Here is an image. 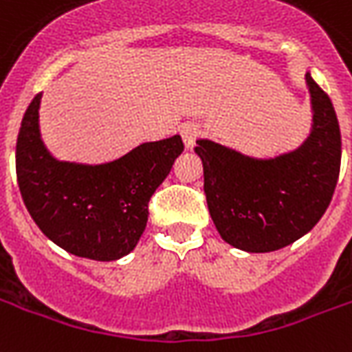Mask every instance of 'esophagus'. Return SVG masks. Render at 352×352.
Wrapping results in <instances>:
<instances>
[{
    "label": "esophagus",
    "mask_w": 352,
    "mask_h": 352,
    "mask_svg": "<svg viewBox=\"0 0 352 352\" xmlns=\"http://www.w3.org/2000/svg\"><path fill=\"white\" fill-rule=\"evenodd\" d=\"M181 136H183L186 149H192L196 145L197 138L201 136V126L197 123H184L181 126Z\"/></svg>",
    "instance_id": "34e87169"
}]
</instances>
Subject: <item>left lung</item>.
<instances>
[{
	"label": "left lung",
	"mask_w": 352,
	"mask_h": 352,
	"mask_svg": "<svg viewBox=\"0 0 352 352\" xmlns=\"http://www.w3.org/2000/svg\"><path fill=\"white\" fill-rule=\"evenodd\" d=\"M314 123L300 147L274 158L197 140L205 196L223 241L250 254L285 248L329 209L340 177L342 134L329 95L306 72Z\"/></svg>",
	"instance_id": "obj_1"
}]
</instances>
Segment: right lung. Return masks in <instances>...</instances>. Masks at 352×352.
<instances>
[{
    "mask_svg": "<svg viewBox=\"0 0 352 352\" xmlns=\"http://www.w3.org/2000/svg\"><path fill=\"white\" fill-rule=\"evenodd\" d=\"M38 93L23 113L16 142L20 194L38 229L69 254L116 261L136 248L149 199L184 149L181 136L147 142L117 160H57L38 129Z\"/></svg>",
    "mask_w": 352,
    "mask_h": 352,
    "instance_id": "add662e5",
    "label": "right lung"
}]
</instances>
